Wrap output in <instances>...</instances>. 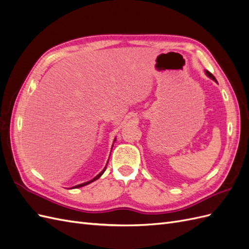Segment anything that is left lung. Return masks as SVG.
Segmentation results:
<instances>
[{
	"instance_id": "1",
	"label": "left lung",
	"mask_w": 249,
	"mask_h": 249,
	"mask_svg": "<svg viewBox=\"0 0 249 249\" xmlns=\"http://www.w3.org/2000/svg\"><path fill=\"white\" fill-rule=\"evenodd\" d=\"M205 72H206V74H207V76H208L210 79H212L213 81H215V82L217 83V80H216V78L213 76L212 73H211V72H210V71H205Z\"/></svg>"
}]
</instances>
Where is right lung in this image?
I'll list each match as a JSON object with an SVG mask.
<instances>
[{"label": "right lung", "mask_w": 249, "mask_h": 249, "mask_svg": "<svg viewBox=\"0 0 249 249\" xmlns=\"http://www.w3.org/2000/svg\"><path fill=\"white\" fill-rule=\"evenodd\" d=\"M115 140H116V138L114 139V142H115ZM112 147H113V145H112ZM109 161V160H108ZM108 164V163H107ZM106 168H107V165H106V166H105V168L99 173V175H97L95 178H93L92 179H90V180H88V182H86V183H83V184H80V185H77V186H74V187H72L71 188V189H74V188H80V187H83V186H86V185H88V184H90V183H92V182H94V180H96L97 178H100L101 177H102V175H103V173L105 172V170H106Z\"/></svg>", "instance_id": "1"}]
</instances>
